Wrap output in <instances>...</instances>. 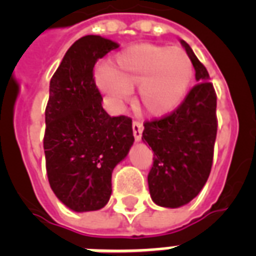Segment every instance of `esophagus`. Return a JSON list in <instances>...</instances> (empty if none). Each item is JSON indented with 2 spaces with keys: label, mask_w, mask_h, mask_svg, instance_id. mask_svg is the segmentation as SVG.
Instances as JSON below:
<instances>
[{
  "label": "esophagus",
  "mask_w": 256,
  "mask_h": 256,
  "mask_svg": "<svg viewBox=\"0 0 256 256\" xmlns=\"http://www.w3.org/2000/svg\"><path fill=\"white\" fill-rule=\"evenodd\" d=\"M142 132H144V124L138 120H134L132 122V134H134L136 140H140L142 138Z\"/></svg>",
  "instance_id": "34e87169"
}]
</instances>
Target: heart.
Instances as JSON below:
<instances>
[{
	"label": "heart",
	"mask_w": 256,
	"mask_h": 256,
	"mask_svg": "<svg viewBox=\"0 0 256 256\" xmlns=\"http://www.w3.org/2000/svg\"><path fill=\"white\" fill-rule=\"evenodd\" d=\"M192 77V62L184 49L142 44L118 54L112 68H100L96 82L118 104L138 86L140 108L152 116H164L182 104Z\"/></svg>",
	"instance_id": "1"
}]
</instances>
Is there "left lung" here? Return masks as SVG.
<instances>
[{"instance_id":"1","label":"left lung","mask_w":256,"mask_h":256,"mask_svg":"<svg viewBox=\"0 0 256 256\" xmlns=\"http://www.w3.org/2000/svg\"><path fill=\"white\" fill-rule=\"evenodd\" d=\"M180 44L190 56L198 84L174 112L146 120L142 132L154 152L148 175L150 195L158 206L170 208L192 200L206 184L218 130L216 94L208 72L188 44L183 40Z\"/></svg>"}]
</instances>
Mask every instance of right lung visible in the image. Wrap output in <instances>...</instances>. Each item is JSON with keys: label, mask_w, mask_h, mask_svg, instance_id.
I'll return each instance as SVG.
<instances>
[{"label": "right lung", "mask_w": 256, "mask_h": 256, "mask_svg": "<svg viewBox=\"0 0 256 256\" xmlns=\"http://www.w3.org/2000/svg\"><path fill=\"white\" fill-rule=\"evenodd\" d=\"M118 44L85 36L66 52L50 80L44 150L50 187L70 210H100L112 195V172L134 142L132 118L110 116L94 65Z\"/></svg>", "instance_id": "1"}]
</instances>
